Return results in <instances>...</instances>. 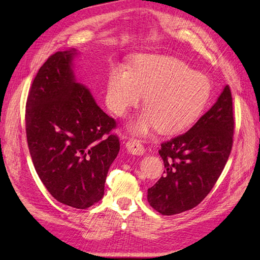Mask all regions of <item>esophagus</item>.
I'll list each match as a JSON object with an SVG mask.
<instances>
[{
  "mask_svg": "<svg viewBox=\"0 0 260 260\" xmlns=\"http://www.w3.org/2000/svg\"><path fill=\"white\" fill-rule=\"evenodd\" d=\"M126 150L133 155H143L145 152V148L137 140H128L126 143Z\"/></svg>",
  "mask_w": 260,
  "mask_h": 260,
  "instance_id": "esophagus-1",
  "label": "esophagus"
}]
</instances>
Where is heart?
<instances>
[{
	"mask_svg": "<svg viewBox=\"0 0 260 260\" xmlns=\"http://www.w3.org/2000/svg\"><path fill=\"white\" fill-rule=\"evenodd\" d=\"M211 85L206 76L178 59L144 54L135 59L129 71L114 66L107 76L106 103L123 117L144 95L145 110L129 127L136 134L156 128L163 134L186 129L201 115Z\"/></svg>",
	"mask_w": 260,
	"mask_h": 260,
	"instance_id": "b5f03b06",
	"label": "heart"
}]
</instances>
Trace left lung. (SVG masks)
Listing matches in <instances>:
<instances>
[{"label":"left lung","instance_id":"left-lung-1","mask_svg":"<svg viewBox=\"0 0 260 260\" xmlns=\"http://www.w3.org/2000/svg\"><path fill=\"white\" fill-rule=\"evenodd\" d=\"M235 129L229 86L217 102L186 133L162 143L158 154L164 174L147 190V201L164 215L197 207L209 192L228 161Z\"/></svg>","mask_w":260,"mask_h":260}]
</instances>
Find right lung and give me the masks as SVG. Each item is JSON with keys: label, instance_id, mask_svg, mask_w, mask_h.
<instances>
[{"label": "right lung", "instance_id": "add662e5", "mask_svg": "<svg viewBox=\"0 0 260 260\" xmlns=\"http://www.w3.org/2000/svg\"><path fill=\"white\" fill-rule=\"evenodd\" d=\"M76 49L58 51L39 69L25 109L27 145L39 178L60 203L87 209L104 196L119 152L114 118L77 81Z\"/></svg>", "mask_w": 260, "mask_h": 260}]
</instances>
